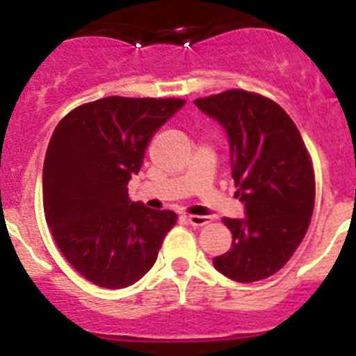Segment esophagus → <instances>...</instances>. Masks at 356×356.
<instances>
[{
    "label": "esophagus",
    "mask_w": 356,
    "mask_h": 356,
    "mask_svg": "<svg viewBox=\"0 0 356 356\" xmlns=\"http://www.w3.org/2000/svg\"><path fill=\"white\" fill-rule=\"evenodd\" d=\"M185 219H187L188 225H193V226H205L210 222V217H203V216H187Z\"/></svg>",
    "instance_id": "1"
}]
</instances>
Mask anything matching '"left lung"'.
<instances>
[{
  "instance_id": "left-lung-1",
  "label": "left lung",
  "mask_w": 356,
  "mask_h": 356,
  "mask_svg": "<svg viewBox=\"0 0 356 356\" xmlns=\"http://www.w3.org/2000/svg\"><path fill=\"white\" fill-rule=\"evenodd\" d=\"M194 103L228 134L235 196L246 209L244 219L222 217L234 242L213 267L241 284L273 276L298 250L314 212L316 178L300 130L278 103L248 90Z\"/></svg>"
}]
</instances>
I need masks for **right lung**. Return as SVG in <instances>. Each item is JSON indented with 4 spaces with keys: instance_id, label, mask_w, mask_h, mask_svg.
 Wrapping results in <instances>:
<instances>
[{
    "instance_id": "right-lung-1",
    "label": "right lung",
    "mask_w": 356,
    "mask_h": 356,
    "mask_svg": "<svg viewBox=\"0 0 356 356\" xmlns=\"http://www.w3.org/2000/svg\"><path fill=\"white\" fill-rule=\"evenodd\" d=\"M184 99L110 96L71 110L55 128L42 169L44 216L56 246L97 287L124 289L149 271L171 210L128 197L155 131Z\"/></svg>"
}]
</instances>
